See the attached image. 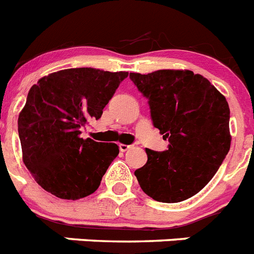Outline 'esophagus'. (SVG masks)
Segmentation results:
<instances>
[{
  "label": "esophagus",
  "mask_w": 254,
  "mask_h": 254,
  "mask_svg": "<svg viewBox=\"0 0 254 254\" xmlns=\"http://www.w3.org/2000/svg\"><path fill=\"white\" fill-rule=\"evenodd\" d=\"M133 146L132 145H125V144H119V149H121V151H127L129 150V149H132Z\"/></svg>",
  "instance_id": "34e87169"
}]
</instances>
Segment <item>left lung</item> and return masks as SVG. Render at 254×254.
Instances as JSON below:
<instances>
[{
	"mask_svg": "<svg viewBox=\"0 0 254 254\" xmlns=\"http://www.w3.org/2000/svg\"><path fill=\"white\" fill-rule=\"evenodd\" d=\"M149 100L153 125L168 138V150L146 149L148 162L135 171L154 200L179 203L198 194L230 150V109L211 82L191 70L129 73Z\"/></svg>",
	"mask_w": 254,
	"mask_h": 254,
	"instance_id": "1",
	"label": "left lung"
}]
</instances>
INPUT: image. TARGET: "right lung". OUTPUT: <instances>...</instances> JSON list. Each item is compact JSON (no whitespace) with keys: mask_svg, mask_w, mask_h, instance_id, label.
Here are the masks:
<instances>
[{"mask_svg":"<svg viewBox=\"0 0 254 254\" xmlns=\"http://www.w3.org/2000/svg\"><path fill=\"white\" fill-rule=\"evenodd\" d=\"M127 75L71 68L42 77L30 87L18 131L24 164L42 189L68 200L96 191L119 148L82 138L81 128L100 118Z\"/></svg>","mask_w":254,"mask_h":254,"instance_id":"add662e5","label":"right lung"}]
</instances>
